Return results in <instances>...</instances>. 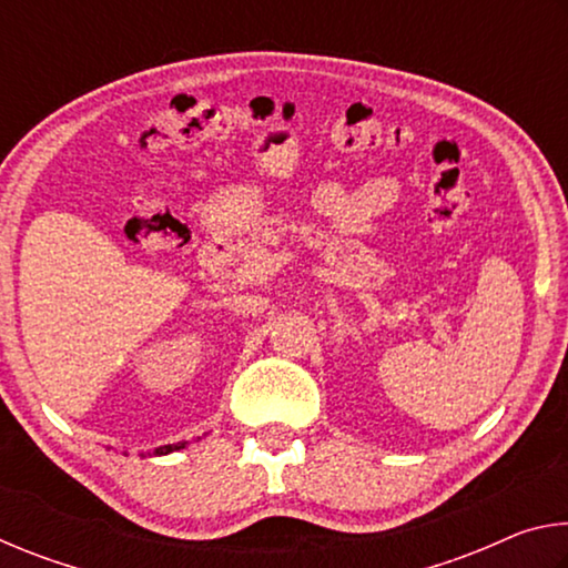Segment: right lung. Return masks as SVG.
I'll use <instances>...</instances> for the list:
<instances>
[{
    "mask_svg": "<svg viewBox=\"0 0 568 568\" xmlns=\"http://www.w3.org/2000/svg\"><path fill=\"white\" fill-rule=\"evenodd\" d=\"M180 448H185V444H172V446H162V448H158V450H155V456H162V454H172V450H180Z\"/></svg>",
    "mask_w": 568,
    "mask_h": 568,
    "instance_id": "add662e5",
    "label": "right lung"
}]
</instances>
